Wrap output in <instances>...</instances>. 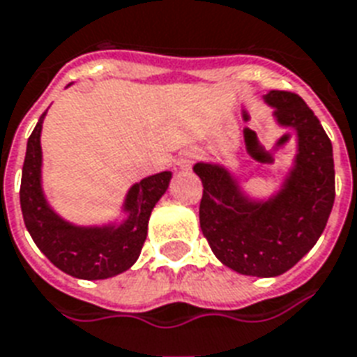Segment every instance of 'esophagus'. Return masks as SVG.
<instances>
[{
  "label": "esophagus",
  "instance_id": "1",
  "mask_svg": "<svg viewBox=\"0 0 357 357\" xmlns=\"http://www.w3.org/2000/svg\"><path fill=\"white\" fill-rule=\"evenodd\" d=\"M195 162V153L192 151H183V153L178 157V168L179 170H189Z\"/></svg>",
  "mask_w": 357,
  "mask_h": 357
}]
</instances>
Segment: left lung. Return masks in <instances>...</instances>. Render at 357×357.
<instances>
[{
	"instance_id": "1",
	"label": "left lung",
	"mask_w": 357,
	"mask_h": 357,
	"mask_svg": "<svg viewBox=\"0 0 357 357\" xmlns=\"http://www.w3.org/2000/svg\"><path fill=\"white\" fill-rule=\"evenodd\" d=\"M264 102L275 123L296 132V155L279 189L252 197L221 162L200 160V228L211 251L241 275L277 277L296 266L322 236L335 200L333 149L326 130L290 91H269Z\"/></svg>"
}]
</instances>
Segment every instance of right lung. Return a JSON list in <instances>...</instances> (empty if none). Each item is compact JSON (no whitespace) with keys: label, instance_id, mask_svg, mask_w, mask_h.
I'll list each match as a JSON object with an SVG mask.
<instances>
[{"label":"right lung","instance_id":"obj_1","mask_svg":"<svg viewBox=\"0 0 357 357\" xmlns=\"http://www.w3.org/2000/svg\"><path fill=\"white\" fill-rule=\"evenodd\" d=\"M40 116L27 140L22 168L20 208L29 236L40 252L67 275L86 281L110 279L123 273L138 260L148 236L149 215L167 192L172 172H159L130 185L125 195L123 219L106 225H75L52 208L43 190Z\"/></svg>","mask_w":357,"mask_h":357}]
</instances>
